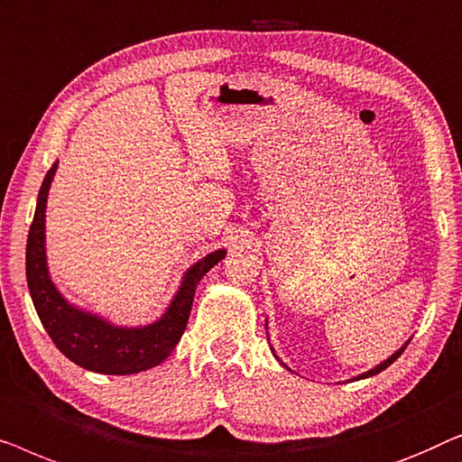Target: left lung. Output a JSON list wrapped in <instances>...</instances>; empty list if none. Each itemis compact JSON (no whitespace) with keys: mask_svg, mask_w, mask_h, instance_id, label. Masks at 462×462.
Wrapping results in <instances>:
<instances>
[{"mask_svg":"<svg viewBox=\"0 0 462 462\" xmlns=\"http://www.w3.org/2000/svg\"><path fill=\"white\" fill-rule=\"evenodd\" d=\"M265 327H268V324H265ZM406 346H408V343H404V346H402V347L398 349V352H395L393 356H389V358H387L385 362H381V364H379V366L370 368V370H368V373H364V374H360V376H356V379H366V376L379 374V373H381V370H385L387 366H392V364H393L395 360H398V358H400V356H402V352H404V349H406Z\"/></svg>","mask_w":462,"mask_h":462,"instance_id":"left-lung-1","label":"left lung"}]
</instances>
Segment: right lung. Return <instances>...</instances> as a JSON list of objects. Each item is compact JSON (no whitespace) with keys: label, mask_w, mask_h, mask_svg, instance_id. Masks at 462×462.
Wrapping results in <instances>:
<instances>
[{"label":"right lung","mask_w":462,"mask_h":462,"mask_svg":"<svg viewBox=\"0 0 462 462\" xmlns=\"http://www.w3.org/2000/svg\"><path fill=\"white\" fill-rule=\"evenodd\" d=\"M58 163L45 173L39 188L35 217L27 238V282L39 320L54 346L70 362L102 374H135L169 358L184 335L190 318L194 291L207 272L226 257V251H213L184 274L181 287L157 322L146 327H115L104 318L70 305L51 282L45 262V203Z\"/></svg>","instance_id":"right-lung-1"}]
</instances>
